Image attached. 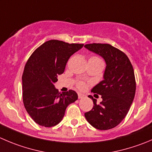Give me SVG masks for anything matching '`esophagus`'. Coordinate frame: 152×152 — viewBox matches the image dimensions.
Masks as SVG:
<instances>
[{"label": "esophagus", "instance_id": "esophagus-1", "mask_svg": "<svg viewBox=\"0 0 152 152\" xmlns=\"http://www.w3.org/2000/svg\"><path fill=\"white\" fill-rule=\"evenodd\" d=\"M77 95H78V99H83V98H85V97H86V95H85L84 94L80 93V92H79Z\"/></svg>", "mask_w": 152, "mask_h": 152}]
</instances>
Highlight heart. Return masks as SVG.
I'll return each instance as SVG.
<instances>
[{
	"label": "heart",
	"mask_w": 152,
	"mask_h": 152,
	"mask_svg": "<svg viewBox=\"0 0 152 152\" xmlns=\"http://www.w3.org/2000/svg\"><path fill=\"white\" fill-rule=\"evenodd\" d=\"M90 59H95V60H101L99 58V57H91ZM101 61H102V60H101ZM77 87H78L79 89H84L85 87H86V84H85L84 82L79 81L78 83H77Z\"/></svg>",
	"instance_id": "b5f03b06"
}]
</instances>
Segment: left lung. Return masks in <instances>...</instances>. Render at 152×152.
I'll list each match as a JSON object with an SVG mask.
<instances>
[{"instance_id":"1","label":"left lung","mask_w":152,"mask_h":152,"mask_svg":"<svg viewBox=\"0 0 152 152\" xmlns=\"http://www.w3.org/2000/svg\"><path fill=\"white\" fill-rule=\"evenodd\" d=\"M90 51L101 56L106 63L104 80L91 92L102 95V102L89 96L94 106L85 113V118L94 128L109 130L115 128L126 116L134 99L136 81L133 66L126 54L109 44L85 45Z\"/></svg>"}]
</instances>
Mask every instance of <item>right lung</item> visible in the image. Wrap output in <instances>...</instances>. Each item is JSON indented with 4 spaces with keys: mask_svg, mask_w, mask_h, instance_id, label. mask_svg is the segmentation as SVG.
<instances>
[{
    "mask_svg": "<svg viewBox=\"0 0 152 152\" xmlns=\"http://www.w3.org/2000/svg\"><path fill=\"white\" fill-rule=\"evenodd\" d=\"M83 44H69L52 39L32 53L22 75L23 102L30 116L38 125L53 127L60 123L70 104L77 100L74 90L60 92L54 83L64 72L71 56Z\"/></svg>",
    "mask_w": 152,
    "mask_h": 152,
    "instance_id": "right-lung-1",
    "label": "right lung"
}]
</instances>
